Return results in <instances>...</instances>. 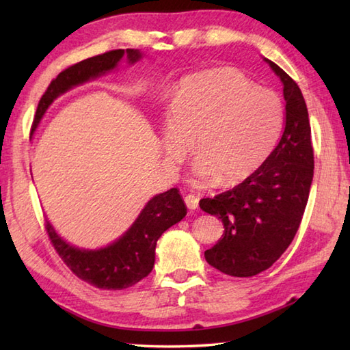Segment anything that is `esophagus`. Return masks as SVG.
<instances>
[{"mask_svg":"<svg viewBox=\"0 0 350 350\" xmlns=\"http://www.w3.org/2000/svg\"><path fill=\"white\" fill-rule=\"evenodd\" d=\"M185 203H187L188 209H191V211L198 209V198L196 196H192V194L185 196Z\"/></svg>","mask_w":350,"mask_h":350,"instance_id":"esophagus-1","label":"esophagus"}]
</instances>
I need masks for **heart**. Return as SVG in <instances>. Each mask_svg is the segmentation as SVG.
Instances as JSON below:
<instances>
[{
	"instance_id": "obj_1",
	"label": "heart",
	"mask_w": 350,
	"mask_h": 350,
	"mask_svg": "<svg viewBox=\"0 0 350 350\" xmlns=\"http://www.w3.org/2000/svg\"><path fill=\"white\" fill-rule=\"evenodd\" d=\"M284 124V105L271 88L241 72L218 69L180 81L168 109L163 148L180 159L192 141L194 174L222 187L241 183L263 165Z\"/></svg>"
}]
</instances>
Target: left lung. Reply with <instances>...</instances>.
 <instances>
[{"label": "left lung", "instance_id": "1", "mask_svg": "<svg viewBox=\"0 0 350 350\" xmlns=\"http://www.w3.org/2000/svg\"><path fill=\"white\" fill-rule=\"evenodd\" d=\"M282 81L286 128L278 146L254 174L234 188L202 198L224 234L204 252L206 262L230 277H254L281 257L298 232L314 173V152L306 100L298 84L266 60Z\"/></svg>", "mask_w": 350, "mask_h": 350}]
</instances>
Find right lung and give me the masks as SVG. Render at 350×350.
I'll use <instances>...</instances> for the list:
<instances>
[{
  "label": "right lung",
  "instance_id": "right-lung-1",
  "mask_svg": "<svg viewBox=\"0 0 350 350\" xmlns=\"http://www.w3.org/2000/svg\"><path fill=\"white\" fill-rule=\"evenodd\" d=\"M123 54L124 49L108 51L105 54L72 64L58 73L39 100L33 131L57 96L68 92L73 85L83 84L90 78L114 69ZM126 54L131 63H135L141 57L139 52L133 49H126ZM185 215L187 204L179 189L171 188L153 197L128 232L107 248L85 251L72 247L55 233L48 219H44V230L57 254L79 280L103 290H122L137 284L152 272L156 242L167 228L183 219Z\"/></svg>",
  "mask_w": 350,
  "mask_h": 350
}]
</instances>
